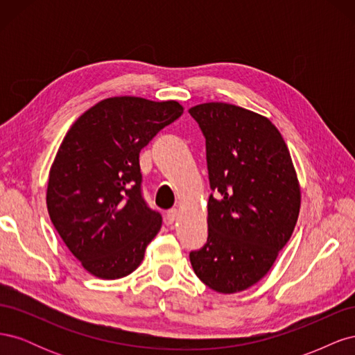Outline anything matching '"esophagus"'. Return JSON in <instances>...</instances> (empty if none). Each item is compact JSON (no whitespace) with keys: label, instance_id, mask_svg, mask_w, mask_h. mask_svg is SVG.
<instances>
[{"label":"esophagus","instance_id":"obj_1","mask_svg":"<svg viewBox=\"0 0 355 355\" xmlns=\"http://www.w3.org/2000/svg\"><path fill=\"white\" fill-rule=\"evenodd\" d=\"M178 216H179L178 210H176V209H170V210L166 213V222H167L168 225L175 223V222H176V219H178Z\"/></svg>","mask_w":355,"mask_h":355}]
</instances>
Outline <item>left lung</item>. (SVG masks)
Wrapping results in <instances>:
<instances>
[{
    "mask_svg": "<svg viewBox=\"0 0 355 355\" xmlns=\"http://www.w3.org/2000/svg\"><path fill=\"white\" fill-rule=\"evenodd\" d=\"M206 137L209 237L189 261L223 295L263 278L292 237L300 188L282 133L266 116L223 102L188 111Z\"/></svg>",
    "mask_w": 355,
    "mask_h": 355,
    "instance_id": "obj_1",
    "label": "left lung"
}]
</instances>
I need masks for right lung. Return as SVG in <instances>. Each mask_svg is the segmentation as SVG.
Segmentation results:
<instances>
[{"instance_id":"1","label":"right lung","mask_w":355,"mask_h":355,"mask_svg":"<svg viewBox=\"0 0 355 355\" xmlns=\"http://www.w3.org/2000/svg\"><path fill=\"white\" fill-rule=\"evenodd\" d=\"M184 114L176 101H101L68 130L47 185L50 219L85 271L103 280L132 274L161 228L142 197L139 153Z\"/></svg>"}]
</instances>
